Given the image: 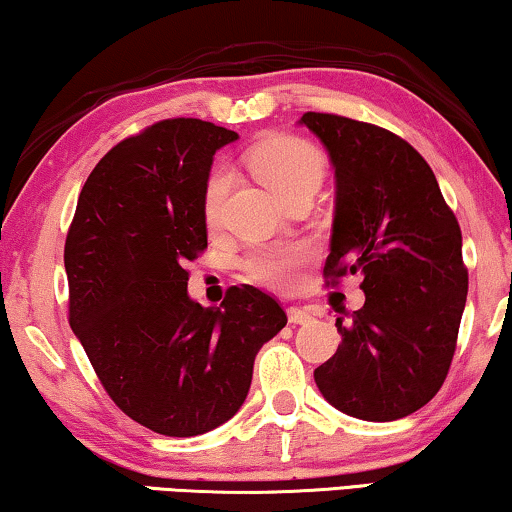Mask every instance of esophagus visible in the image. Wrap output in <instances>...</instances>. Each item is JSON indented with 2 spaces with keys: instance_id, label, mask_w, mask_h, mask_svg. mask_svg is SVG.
Instances as JSON below:
<instances>
[{
  "instance_id": "esophagus-1",
  "label": "esophagus",
  "mask_w": 512,
  "mask_h": 512,
  "mask_svg": "<svg viewBox=\"0 0 512 512\" xmlns=\"http://www.w3.org/2000/svg\"><path fill=\"white\" fill-rule=\"evenodd\" d=\"M314 321V316H311V311L302 309V307H291L288 309V323L293 325H305Z\"/></svg>"
}]
</instances>
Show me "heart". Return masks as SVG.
<instances>
[{"mask_svg":"<svg viewBox=\"0 0 512 512\" xmlns=\"http://www.w3.org/2000/svg\"><path fill=\"white\" fill-rule=\"evenodd\" d=\"M249 164L279 201L307 184H321L325 170L321 152L293 136H272L258 143L249 152ZM228 184H231V175L226 168H214L207 177L203 214L205 224L210 228L221 221ZM311 256H314V249L302 242L265 244V247L251 249L242 258V270L256 284L274 288V291H291Z\"/></svg>","mask_w":512,"mask_h":512,"instance_id":"b5f03b06","label":"heart"}]
</instances>
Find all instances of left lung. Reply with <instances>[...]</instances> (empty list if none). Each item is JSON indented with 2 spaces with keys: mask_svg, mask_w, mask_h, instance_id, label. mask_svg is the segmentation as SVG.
I'll use <instances>...</instances> for the list:
<instances>
[{
  "mask_svg": "<svg viewBox=\"0 0 512 512\" xmlns=\"http://www.w3.org/2000/svg\"><path fill=\"white\" fill-rule=\"evenodd\" d=\"M335 168L337 196L323 274L358 272L365 305L337 318V353L316 367L321 395L346 416L388 422L432 399L453 362L469 291L462 231L432 168L376 124L305 113Z\"/></svg>",
  "mask_w": 512,
  "mask_h": 512,
  "instance_id": "left-lung-1",
  "label": "left lung"
}]
</instances>
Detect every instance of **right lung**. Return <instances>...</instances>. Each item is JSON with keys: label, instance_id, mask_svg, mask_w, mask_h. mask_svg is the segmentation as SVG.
<instances>
[{"label": "right lung", "instance_id": "obj_1", "mask_svg": "<svg viewBox=\"0 0 512 512\" xmlns=\"http://www.w3.org/2000/svg\"><path fill=\"white\" fill-rule=\"evenodd\" d=\"M238 133L177 117L124 138L87 177L64 244L69 323L110 399L164 436H196L247 399L256 353L286 311L254 286L221 307L187 293L207 247L212 157Z\"/></svg>", "mask_w": 512, "mask_h": 512}]
</instances>
